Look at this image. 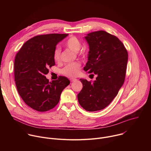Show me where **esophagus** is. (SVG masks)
I'll return each mask as SVG.
<instances>
[{"mask_svg": "<svg viewBox=\"0 0 151 151\" xmlns=\"http://www.w3.org/2000/svg\"><path fill=\"white\" fill-rule=\"evenodd\" d=\"M70 81L71 82H74V81H76L77 79H76V78H71L70 79Z\"/></svg>", "mask_w": 151, "mask_h": 151, "instance_id": "obj_1", "label": "esophagus"}]
</instances>
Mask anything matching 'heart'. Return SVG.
<instances>
[{
    "mask_svg": "<svg viewBox=\"0 0 151 151\" xmlns=\"http://www.w3.org/2000/svg\"><path fill=\"white\" fill-rule=\"evenodd\" d=\"M65 45L70 50L74 52H78L79 51L82 47V43L81 40L75 36L70 37L66 42ZM80 54L84 55L85 52L81 51ZM54 59L55 61L58 62L61 60V50L60 48L55 49L53 54ZM81 68V64L79 62H73L69 63L64 67L62 70V73L68 76H76L79 73V69Z\"/></svg>",
    "mask_w": 151,
    "mask_h": 151,
    "instance_id": "1",
    "label": "heart"
}]
</instances>
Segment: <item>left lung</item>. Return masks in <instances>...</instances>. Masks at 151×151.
<instances>
[{
    "label": "left lung",
    "mask_w": 151,
    "mask_h": 151,
    "mask_svg": "<svg viewBox=\"0 0 151 151\" xmlns=\"http://www.w3.org/2000/svg\"><path fill=\"white\" fill-rule=\"evenodd\" d=\"M85 39L90 51L83 70L97 76L93 82L80 79L83 87L78 99L85 110L94 112L104 109L117 96L125 78L128 52L116 36L105 31L91 32Z\"/></svg>",
    "instance_id": "1"
}]
</instances>
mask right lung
I'll return each instance as SVG.
<instances>
[{
    "label": "right lung",
    "mask_w": 151,
    "mask_h": 151,
    "mask_svg": "<svg viewBox=\"0 0 151 151\" xmlns=\"http://www.w3.org/2000/svg\"><path fill=\"white\" fill-rule=\"evenodd\" d=\"M68 34L36 36L23 44L14 61V78L17 91L24 103L34 110L45 112L58 104L62 91L70 83L64 76L50 82L45 77L55 65L54 51Z\"/></svg>",
    "instance_id": "right-lung-1"
}]
</instances>
